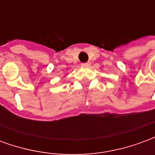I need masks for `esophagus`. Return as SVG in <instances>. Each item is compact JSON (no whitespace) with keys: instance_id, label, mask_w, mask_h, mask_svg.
Listing matches in <instances>:
<instances>
[{"instance_id":"1","label":"esophagus","mask_w":155,"mask_h":155,"mask_svg":"<svg viewBox=\"0 0 155 155\" xmlns=\"http://www.w3.org/2000/svg\"><path fill=\"white\" fill-rule=\"evenodd\" d=\"M81 65L83 67H88V66H90V63L89 62H87V63H83V64H81Z\"/></svg>"}]
</instances>
